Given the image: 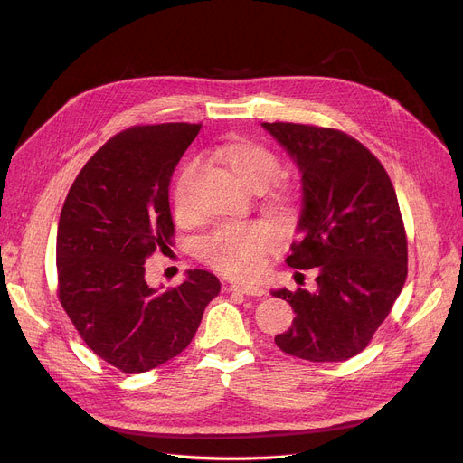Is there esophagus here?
<instances>
[{
    "label": "esophagus",
    "instance_id": "1",
    "mask_svg": "<svg viewBox=\"0 0 463 463\" xmlns=\"http://www.w3.org/2000/svg\"><path fill=\"white\" fill-rule=\"evenodd\" d=\"M229 290H236V293L248 295V297H264L266 290L259 285H231Z\"/></svg>",
    "mask_w": 463,
    "mask_h": 463
}]
</instances>
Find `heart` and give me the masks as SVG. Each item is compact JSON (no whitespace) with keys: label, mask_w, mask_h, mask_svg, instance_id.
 Returning <instances> with one entry per match:
<instances>
[{"label":"heart","mask_w":463,"mask_h":463,"mask_svg":"<svg viewBox=\"0 0 463 463\" xmlns=\"http://www.w3.org/2000/svg\"><path fill=\"white\" fill-rule=\"evenodd\" d=\"M232 178L251 191H262L279 176V159L264 146L231 140L213 152ZM199 173L197 163H189L175 185V212L187 217L191 212V184ZM278 240L274 227L266 223H250L223 227L204 238L199 246L201 257L215 270L232 279H250L257 276L262 257Z\"/></svg>","instance_id":"obj_1"}]
</instances>
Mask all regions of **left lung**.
<instances>
[{"mask_svg": "<svg viewBox=\"0 0 463 463\" xmlns=\"http://www.w3.org/2000/svg\"><path fill=\"white\" fill-rule=\"evenodd\" d=\"M302 182L298 240L287 264L317 269V288H274L297 313L276 335L287 354L342 362L358 354L391 313L407 278L396 191L377 157L353 137L300 124H260Z\"/></svg>", "mask_w": 463, "mask_h": 463, "instance_id": "obj_1", "label": "left lung"}]
</instances>
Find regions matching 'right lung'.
Listing matches in <instances>:
<instances>
[{"instance_id":"1","label":"right lung","mask_w":463,"mask_h":463,"mask_svg":"<svg viewBox=\"0 0 463 463\" xmlns=\"http://www.w3.org/2000/svg\"><path fill=\"white\" fill-rule=\"evenodd\" d=\"M199 124L131 128L84 165L61 208L58 295L86 345L124 373L180 354L222 283L187 270L170 290L150 287L144 262L175 234L168 187Z\"/></svg>"}]
</instances>
